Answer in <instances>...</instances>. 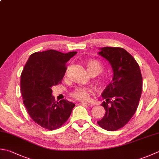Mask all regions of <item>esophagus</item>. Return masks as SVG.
<instances>
[{
  "instance_id": "1",
  "label": "esophagus",
  "mask_w": 159,
  "mask_h": 159,
  "mask_svg": "<svg viewBox=\"0 0 159 159\" xmlns=\"http://www.w3.org/2000/svg\"><path fill=\"white\" fill-rule=\"evenodd\" d=\"M80 104L83 105V106H86V107H91L92 106L91 104L88 103V102H80Z\"/></svg>"
}]
</instances>
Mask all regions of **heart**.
<instances>
[{"label":"heart","mask_w":159,"mask_h":159,"mask_svg":"<svg viewBox=\"0 0 159 159\" xmlns=\"http://www.w3.org/2000/svg\"><path fill=\"white\" fill-rule=\"evenodd\" d=\"M87 69H88L89 73L92 71H96L98 74L102 71V67L98 61L96 60H90L87 63ZM92 93V89L88 88V87H78L71 92V96L76 100L85 101L88 100Z\"/></svg>","instance_id":"b5f03b06"}]
</instances>
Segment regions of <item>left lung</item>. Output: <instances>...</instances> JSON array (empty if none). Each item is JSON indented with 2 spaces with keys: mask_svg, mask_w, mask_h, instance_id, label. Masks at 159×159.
<instances>
[{
  "mask_svg": "<svg viewBox=\"0 0 159 159\" xmlns=\"http://www.w3.org/2000/svg\"><path fill=\"white\" fill-rule=\"evenodd\" d=\"M110 62L114 76L102 92L105 116L97 123L107 131H116L129 122L137 110L143 78L137 62L125 49L105 47L98 52Z\"/></svg>",
  "mask_w": 159,
  "mask_h": 159,
  "instance_id": "obj_1",
  "label": "left lung"
}]
</instances>
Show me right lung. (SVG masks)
Returning a JSON list of instances; mask_svg holds the SVG:
<instances>
[{
	"instance_id": "right-lung-1",
	"label": "right lung",
	"mask_w": 159,
	"mask_h": 159,
	"mask_svg": "<svg viewBox=\"0 0 159 159\" xmlns=\"http://www.w3.org/2000/svg\"><path fill=\"white\" fill-rule=\"evenodd\" d=\"M64 54L49 50L30 56L20 75V91L27 113L43 128L54 130L61 127L70 116L73 102H57L52 88L61 83L67 70L66 63L76 54Z\"/></svg>"
}]
</instances>
